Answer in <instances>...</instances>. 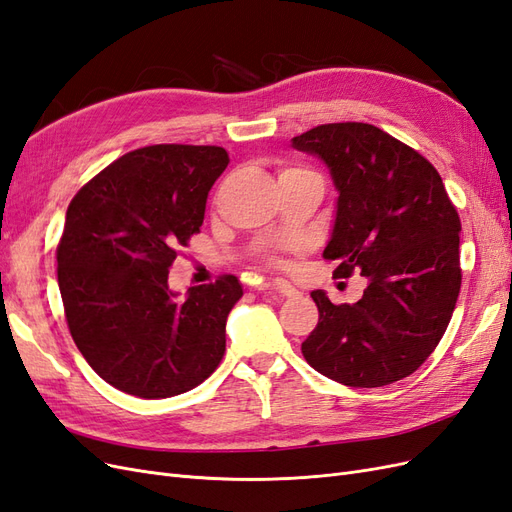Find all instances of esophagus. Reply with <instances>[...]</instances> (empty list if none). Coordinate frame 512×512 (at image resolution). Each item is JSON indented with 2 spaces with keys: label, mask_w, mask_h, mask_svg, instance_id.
<instances>
[{
  "label": "esophagus",
  "mask_w": 512,
  "mask_h": 512,
  "mask_svg": "<svg viewBox=\"0 0 512 512\" xmlns=\"http://www.w3.org/2000/svg\"><path fill=\"white\" fill-rule=\"evenodd\" d=\"M265 286L269 290H275V292L284 294V297H297V294H299V290L294 288L290 282H286V280H269Z\"/></svg>",
  "instance_id": "esophagus-1"
}]
</instances>
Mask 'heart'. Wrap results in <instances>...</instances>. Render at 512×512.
Listing matches in <instances>:
<instances>
[{
    "label": "heart",
    "instance_id": "obj_1",
    "mask_svg": "<svg viewBox=\"0 0 512 512\" xmlns=\"http://www.w3.org/2000/svg\"><path fill=\"white\" fill-rule=\"evenodd\" d=\"M288 170H301V168H288ZM284 173H286V170H284Z\"/></svg>",
    "mask_w": 512,
    "mask_h": 512
}]
</instances>
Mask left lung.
Instances as JSON below:
<instances>
[{
	"label": "left lung",
	"instance_id": "left-lung-1",
	"mask_svg": "<svg viewBox=\"0 0 512 512\" xmlns=\"http://www.w3.org/2000/svg\"><path fill=\"white\" fill-rule=\"evenodd\" d=\"M292 147L327 164L339 194L322 256L337 262L335 277L354 269L367 277L352 305L312 292L320 318L301 344L305 361L361 389L414 374L436 350L461 288V222L442 177L369 123H324Z\"/></svg>",
	"mask_w": 512,
	"mask_h": 512
}]
</instances>
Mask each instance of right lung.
I'll list each match as a JSON object with an SVG mask.
<instances>
[{
	"label": "right lung",
	"instance_id": "right-lung-1",
	"mask_svg": "<svg viewBox=\"0 0 512 512\" xmlns=\"http://www.w3.org/2000/svg\"><path fill=\"white\" fill-rule=\"evenodd\" d=\"M230 158L213 145H151L106 166L72 198L57 282L76 348L115 389L175 397L205 382L226 350L235 275L177 299L168 269L200 232Z\"/></svg>",
	"mask_w": 512,
	"mask_h": 512
}]
</instances>
